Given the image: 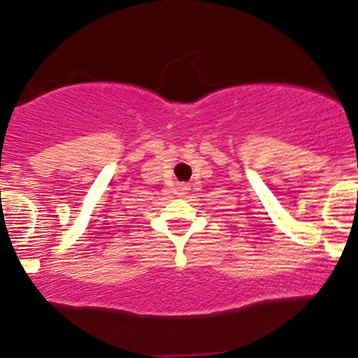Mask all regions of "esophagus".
Instances as JSON below:
<instances>
[{"label": "esophagus", "instance_id": "obj_1", "mask_svg": "<svg viewBox=\"0 0 358 358\" xmlns=\"http://www.w3.org/2000/svg\"><path fill=\"white\" fill-rule=\"evenodd\" d=\"M183 190H185V188H183Z\"/></svg>", "mask_w": 358, "mask_h": 358}]
</instances>
